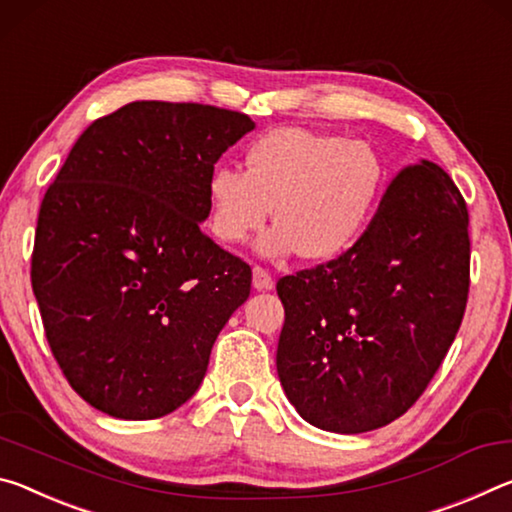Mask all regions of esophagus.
<instances>
[{"instance_id": "1", "label": "esophagus", "mask_w": 512, "mask_h": 512, "mask_svg": "<svg viewBox=\"0 0 512 512\" xmlns=\"http://www.w3.org/2000/svg\"><path fill=\"white\" fill-rule=\"evenodd\" d=\"M272 286H274L272 274L267 272L265 267L256 265V267H254V288H256V290H272Z\"/></svg>"}]
</instances>
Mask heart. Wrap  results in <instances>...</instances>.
<instances>
[{"label":"heart","mask_w":512,"mask_h":512,"mask_svg":"<svg viewBox=\"0 0 512 512\" xmlns=\"http://www.w3.org/2000/svg\"><path fill=\"white\" fill-rule=\"evenodd\" d=\"M247 172L220 165L208 177V226L240 245L274 215L261 240L265 256L297 251L331 261L363 236L379 208L385 165L370 145L308 129H274L254 140Z\"/></svg>","instance_id":"obj_1"}]
</instances>
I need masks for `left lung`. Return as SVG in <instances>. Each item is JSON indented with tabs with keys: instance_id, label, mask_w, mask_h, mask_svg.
Segmentation results:
<instances>
[{
	"instance_id": "left-lung-1",
	"label": "left lung",
	"mask_w": 512,
	"mask_h": 512,
	"mask_svg": "<svg viewBox=\"0 0 512 512\" xmlns=\"http://www.w3.org/2000/svg\"><path fill=\"white\" fill-rule=\"evenodd\" d=\"M469 213L440 165H406L345 254L276 283V372L317 429L365 433L422 397L463 322Z\"/></svg>"
}]
</instances>
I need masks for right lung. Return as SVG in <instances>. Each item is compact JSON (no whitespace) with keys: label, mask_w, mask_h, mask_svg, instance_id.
I'll list each match as a JSON object with an SVG mask.
<instances>
[{"label":"right lung","mask_w":512,"mask_h":512,"mask_svg":"<svg viewBox=\"0 0 512 512\" xmlns=\"http://www.w3.org/2000/svg\"><path fill=\"white\" fill-rule=\"evenodd\" d=\"M251 117L133 102L81 133L40 204L31 286L81 399L156 420L195 395L251 267L199 229L208 177Z\"/></svg>","instance_id":"obj_1"}]
</instances>
